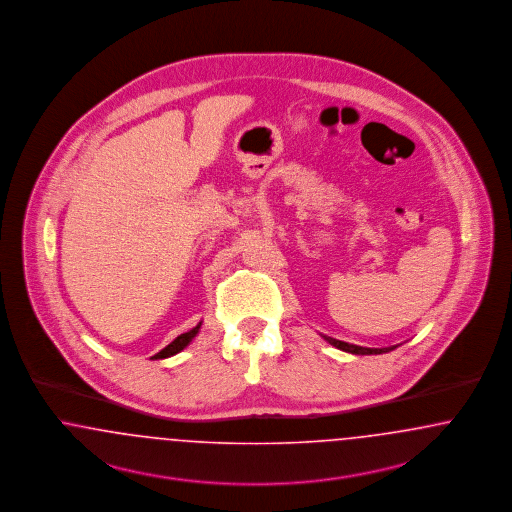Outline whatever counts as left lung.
<instances>
[{"label":"left lung","mask_w":512,"mask_h":512,"mask_svg":"<svg viewBox=\"0 0 512 512\" xmlns=\"http://www.w3.org/2000/svg\"><path fill=\"white\" fill-rule=\"evenodd\" d=\"M329 344H333L334 348L342 350V352H350V354H356V356H377V354H386V352H392L396 346H388V348H363V346H356V344H348V342H342V340H336L331 336H323Z\"/></svg>","instance_id":"obj_1"}]
</instances>
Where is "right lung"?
I'll return each mask as SVG.
<instances>
[{
  "label": "right lung",
  "mask_w": 512,
  "mask_h": 512,
  "mask_svg": "<svg viewBox=\"0 0 512 512\" xmlns=\"http://www.w3.org/2000/svg\"><path fill=\"white\" fill-rule=\"evenodd\" d=\"M200 325H202V323H199L197 327H193V329L187 331V333L179 334L176 340H172L164 350H160L156 356H153V359H164V357H172L179 354V352H181L183 348H187V346L191 344V340L199 334Z\"/></svg>",
  "instance_id": "add662e5"
}]
</instances>
